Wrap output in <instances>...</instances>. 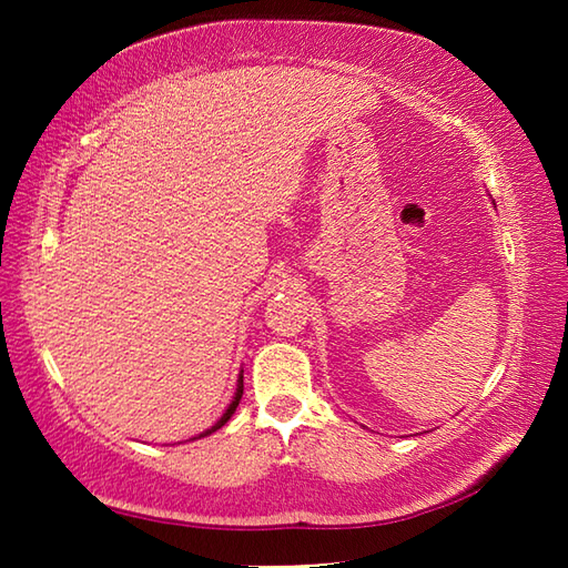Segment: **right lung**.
Masks as SVG:
<instances>
[{
    "label": "right lung",
    "instance_id": "1",
    "mask_svg": "<svg viewBox=\"0 0 568 568\" xmlns=\"http://www.w3.org/2000/svg\"><path fill=\"white\" fill-rule=\"evenodd\" d=\"M241 395H244V376H239V385H236V393H234V400L229 403V407L224 409V415L216 419V425H212L207 432H202L200 437H207V434H212V432H216L220 427H224L229 419H232V415L236 413V407H239V400H241Z\"/></svg>",
    "mask_w": 568,
    "mask_h": 568
}]
</instances>
